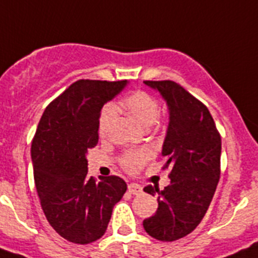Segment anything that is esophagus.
Segmentation results:
<instances>
[{
	"label": "esophagus",
	"mask_w": 258,
	"mask_h": 258,
	"mask_svg": "<svg viewBox=\"0 0 258 258\" xmlns=\"http://www.w3.org/2000/svg\"><path fill=\"white\" fill-rule=\"evenodd\" d=\"M128 192L132 195H140L143 192V188H142V185L136 184V183H130Z\"/></svg>",
	"instance_id": "esophagus-1"
}]
</instances>
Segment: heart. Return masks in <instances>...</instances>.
<instances>
[{
    "label": "heart",
    "instance_id": "obj_1",
    "mask_svg": "<svg viewBox=\"0 0 258 258\" xmlns=\"http://www.w3.org/2000/svg\"><path fill=\"white\" fill-rule=\"evenodd\" d=\"M122 107L131 118L143 127H149L157 122L160 105L154 96L145 91H136L122 100ZM115 107L107 104L102 107L98 118V132L102 138L109 135L113 122L115 119ZM152 157L151 149H136L126 152L120 157V165L126 171L138 172Z\"/></svg>",
    "mask_w": 258,
    "mask_h": 258
}]
</instances>
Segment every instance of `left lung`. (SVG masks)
<instances>
[{"instance_id":"1","label":"left lung","mask_w":258,"mask_h":258,"mask_svg":"<svg viewBox=\"0 0 258 258\" xmlns=\"http://www.w3.org/2000/svg\"><path fill=\"white\" fill-rule=\"evenodd\" d=\"M161 93L169 107V127L163 142V169L170 167V184L156 195L158 209L144 219V230L161 241L191 234L204 218L221 175V135L208 107L172 80H145Z\"/></svg>"}]
</instances>
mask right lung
Returning a JSON list of instances; mask_svg holds the SVG:
<instances>
[{"mask_svg":"<svg viewBox=\"0 0 258 258\" xmlns=\"http://www.w3.org/2000/svg\"><path fill=\"white\" fill-rule=\"evenodd\" d=\"M127 80H78L42 114L31 147L36 191L48 222L66 240L96 241L127 189L115 175L89 178L88 149L98 143V118Z\"/></svg>","mask_w":258,"mask_h":258,"instance_id":"right-lung-1","label":"right lung"}]
</instances>
